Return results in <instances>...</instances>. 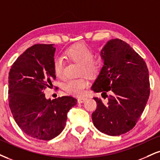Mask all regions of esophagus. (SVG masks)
I'll return each instance as SVG.
<instances>
[{
  "label": "esophagus",
  "mask_w": 160,
  "mask_h": 160,
  "mask_svg": "<svg viewBox=\"0 0 160 160\" xmlns=\"http://www.w3.org/2000/svg\"><path fill=\"white\" fill-rule=\"evenodd\" d=\"M86 100H87V98H85V97L79 98L78 99V102L79 103H84V102H85Z\"/></svg>",
  "instance_id": "1"
}]
</instances>
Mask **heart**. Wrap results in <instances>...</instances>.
<instances>
[{
  "instance_id": "b5f03b06",
  "label": "heart",
  "mask_w": 160,
  "mask_h": 160,
  "mask_svg": "<svg viewBox=\"0 0 160 160\" xmlns=\"http://www.w3.org/2000/svg\"><path fill=\"white\" fill-rule=\"evenodd\" d=\"M65 57L69 60L80 64V74H86L95 77L100 72L101 62L98 59H92L93 53L91 49L83 43H78L69 47L65 51ZM53 72L57 78L63 75V62L61 59L56 58L53 63ZM88 82L86 78L70 80L65 84V89L68 93L74 96H81L88 87Z\"/></svg>"
}]
</instances>
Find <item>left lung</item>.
<instances>
[{"label": "left lung", "mask_w": 160, "mask_h": 160, "mask_svg": "<svg viewBox=\"0 0 160 160\" xmlns=\"http://www.w3.org/2000/svg\"><path fill=\"white\" fill-rule=\"evenodd\" d=\"M101 57L103 65L91 88L108 97V102L94 98L98 106L92 122L101 132L119 136L135 127L145 109L150 95L148 69L144 59L118 38L107 42Z\"/></svg>", "instance_id": "1"}]
</instances>
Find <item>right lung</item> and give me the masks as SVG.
Masks as SVG:
<instances>
[{"instance_id":"1","label":"right lung","mask_w":160,"mask_h":160,"mask_svg":"<svg viewBox=\"0 0 160 160\" xmlns=\"http://www.w3.org/2000/svg\"><path fill=\"white\" fill-rule=\"evenodd\" d=\"M55 51L52 44L32 45L18 57L9 73V105L15 122L27 135L46 141L61 133L67 113L78 102L71 96L45 98L44 90L56 78Z\"/></svg>"}]
</instances>
